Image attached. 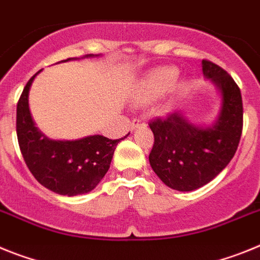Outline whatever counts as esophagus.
Listing matches in <instances>:
<instances>
[{"label":"esophagus","mask_w":260,"mask_h":260,"mask_svg":"<svg viewBox=\"0 0 260 260\" xmlns=\"http://www.w3.org/2000/svg\"><path fill=\"white\" fill-rule=\"evenodd\" d=\"M145 125V121L143 120V119H135V120L132 121V124H131V129H136V128L139 127H144Z\"/></svg>","instance_id":"obj_1"}]
</instances>
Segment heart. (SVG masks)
<instances>
[{"label": "heart", "instance_id": "1", "mask_svg": "<svg viewBox=\"0 0 260 260\" xmlns=\"http://www.w3.org/2000/svg\"><path fill=\"white\" fill-rule=\"evenodd\" d=\"M177 68L161 67L155 68L144 77L139 85V96L141 101L150 102L164 95L178 78Z\"/></svg>", "mask_w": 260, "mask_h": 260}]
</instances>
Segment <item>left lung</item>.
Instances as JSON below:
<instances>
[{
	"label": "left lung",
	"mask_w": 260,
	"mask_h": 260,
	"mask_svg": "<svg viewBox=\"0 0 260 260\" xmlns=\"http://www.w3.org/2000/svg\"><path fill=\"white\" fill-rule=\"evenodd\" d=\"M202 65L205 78L221 94L220 112L211 127H196L180 112L149 123L154 135L150 166L166 186L182 192L200 188L217 177L236 154L242 133L241 90L222 68L208 60Z\"/></svg>",
	"instance_id": "left-lung-1"
}]
</instances>
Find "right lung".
<instances>
[{"mask_svg": "<svg viewBox=\"0 0 260 260\" xmlns=\"http://www.w3.org/2000/svg\"><path fill=\"white\" fill-rule=\"evenodd\" d=\"M36 74L27 82L17 105L18 144L27 168L42 186L58 195L76 196L90 192L108 171L116 145L123 139L110 140L94 135L61 141L43 135L35 127L28 108V92Z\"/></svg>", "mask_w": 260, "mask_h": 260, "instance_id": "add662e5", "label": "right lung"}]
</instances>
